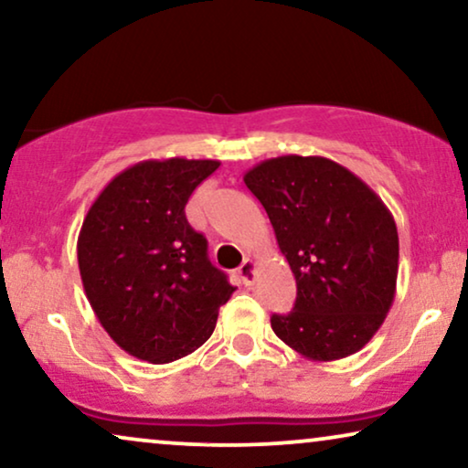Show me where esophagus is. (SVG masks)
<instances>
[{"instance_id":"obj_1","label":"esophagus","mask_w":468,"mask_h":468,"mask_svg":"<svg viewBox=\"0 0 468 468\" xmlns=\"http://www.w3.org/2000/svg\"><path fill=\"white\" fill-rule=\"evenodd\" d=\"M239 277L245 285H253L255 281V261L253 260H245L239 268Z\"/></svg>"}]
</instances>
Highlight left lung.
Masks as SVG:
<instances>
[{"instance_id":"8db88e82","label":"left lung","mask_w":468,"mask_h":468,"mask_svg":"<svg viewBox=\"0 0 468 468\" xmlns=\"http://www.w3.org/2000/svg\"><path fill=\"white\" fill-rule=\"evenodd\" d=\"M296 279V303L271 317L281 341L317 362L360 351L394 303L399 232L381 197L328 157L283 155L245 175Z\"/></svg>"}]
</instances>
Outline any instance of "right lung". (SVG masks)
Returning a JSON list of instances; mask_svg holds the SVG:
<instances>
[{
    "mask_svg": "<svg viewBox=\"0 0 468 468\" xmlns=\"http://www.w3.org/2000/svg\"><path fill=\"white\" fill-rule=\"evenodd\" d=\"M215 159H149L101 189L82 221L79 268L89 304L114 343L138 360L168 364L213 335L236 287L210 264L185 204Z\"/></svg>",
    "mask_w": 468,
    "mask_h": 468,
    "instance_id": "right-lung-1",
    "label": "right lung"
}]
</instances>
